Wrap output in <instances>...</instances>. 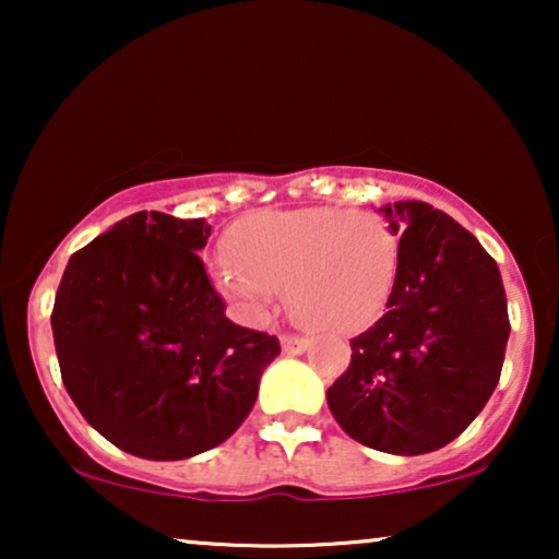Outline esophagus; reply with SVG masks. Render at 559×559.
I'll return each mask as SVG.
<instances>
[{
    "mask_svg": "<svg viewBox=\"0 0 559 559\" xmlns=\"http://www.w3.org/2000/svg\"><path fill=\"white\" fill-rule=\"evenodd\" d=\"M308 346H310V343L300 338V335H282V350H285V354H289V356L305 354Z\"/></svg>",
    "mask_w": 559,
    "mask_h": 559,
    "instance_id": "1",
    "label": "esophagus"
}]
</instances>
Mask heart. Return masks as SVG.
Here are the masks:
<instances>
[{"label":"heart","instance_id":"b5f03b06","mask_svg":"<svg viewBox=\"0 0 559 559\" xmlns=\"http://www.w3.org/2000/svg\"><path fill=\"white\" fill-rule=\"evenodd\" d=\"M211 262L218 295L247 323H264L280 289L300 323L354 335L384 316L402 274V234L361 209H262L226 234Z\"/></svg>","mask_w":559,"mask_h":559}]
</instances>
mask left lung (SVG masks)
I'll return each instance as SVG.
<instances>
[{
	"label": "left lung",
	"mask_w": 559,
	"mask_h": 559,
	"mask_svg": "<svg viewBox=\"0 0 559 559\" xmlns=\"http://www.w3.org/2000/svg\"><path fill=\"white\" fill-rule=\"evenodd\" d=\"M402 234V274L384 316L350 341L328 389L346 435L392 455L453 442L499 384L509 341L499 266L476 236L423 201L381 205Z\"/></svg>",
	"instance_id": "1"
}]
</instances>
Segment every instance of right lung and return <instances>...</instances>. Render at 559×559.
Returning a JSON list of instances; mask_svg holds the SVG:
<instances>
[{
    "label": "right lung",
    "mask_w": 559,
    "mask_h": 559,
    "mask_svg": "<svg viewBox=\"0 0 559 559\" xmlns=\"http://www.w3.org/2000/svg\"><path fill=\"white\" fill-rule=\"evenodd\" d=\"M211 226L140 211L75 251L52 305L60 377L86 423L147 461L221 445L254 407L274 335L226 318L198 251Z\"/></svg>",
    "instance_id": "obj_1"
}]
</instances>
